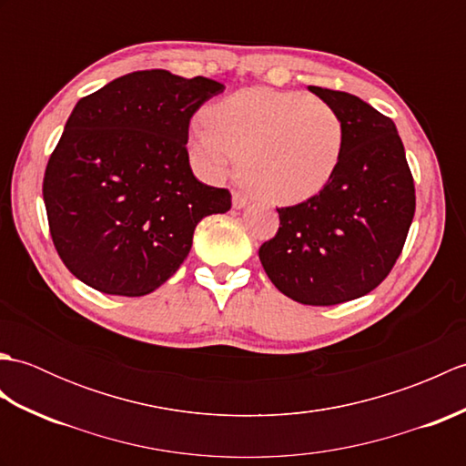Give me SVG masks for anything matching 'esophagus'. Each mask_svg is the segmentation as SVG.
<instances>
[{"mask_svg": "<svg viewBox=\"0 0 466 466\" xmlns=\"http://www.w3.org/2000/svg\"><path fill=\"white\" fill-rule=\"evenodd\" d=\"M248 202H250V198L246 196L244 192H238V190L232 192V206L236 208V210H240V208H246V206H248Z\"/></svg>", "mask_w": 466, "mask_h": 466, "instance_id": "esophagus-1", "label": "esophagus"}]
</instances>
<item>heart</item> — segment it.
I'll return each instance as SVG.
<instances>
[{
	"label": "heart",
	"instance_id": "1",
	"mask_svg": "<svg viewBox=\"0 0 466 466\" xmlns=\"http://www.w3.org/2000/svg\"><path fill=\"white\" fill-rule=\"evenodd\" d=\"M187 150L204 174L222 177L242 157V177L262 200L299 204L329 184L344 152V122L304 92L248 87L206 110Z\"/></svg>",
	"mask_w": 466,
	"mask_h": 466
}]
</instances>
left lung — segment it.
<instances>
[{"label": "left lung", "instance_id": "1", "mask_svg": "<svg viewBox=\"0 0 466 466\" xmlns=\"http://www.w3.org/2000/svg\"><path fill=\"white\" fill-rule=\"evenodd\" d=\"M344 122V152L322 192L279 208L280 226L258 250L289 299L332 306L369 294L399 260L412 224L414 180L397 126L346 92L309 86Z\"/></svg>", "mask_w": 466, "mask_h": 466}]
</instances>
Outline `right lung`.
Wrapping results in <instances>:
<instances>
[{"label":"right lung","mask_w":466,"mask_h":466,"mask_svg":"<svg viewBox=\"0 0 466 466\" xmlns=\"http://www.w3.org/2000/svg\"><path fill=\"white\" fill-rule=\"evenodd\" d=\"M224 92L208 77L132 72L82 97L49 156L44 202L59 258L104 294L144 296L180 268L198 222L230 210L196 180L187 127Z\"/></svg>","instance_id":"add662e5"}]
</instances>
